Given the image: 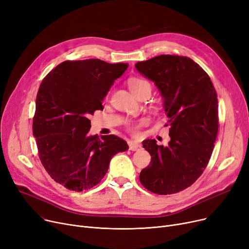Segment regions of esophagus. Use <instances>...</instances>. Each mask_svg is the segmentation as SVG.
Segmentation results:
<instances>
[{
	"label": "esophagus",
	"mask_w": 249,
	"mask_h": 249,
	"mask_svg": "<svg viewBox=\"0 0 249 249\" xmlns=\"http://www.w3.org/2000/svg\"><path fill=\"white\" fill-rule=\"evenodd\" d=\"M129 149L132 150V151H136V150L141 149V145L138 144V143L134 142V141H130L129 142Z\"/></svg>",
	"instance_id": "1"
}]
</instances>
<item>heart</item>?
I'll list each match as a JSON object with an SVG mask.
<instances>
[{"mask_svg":"<svg viewBox=\"0 0 249 249\" xmlns=\"http://www.w3.org/2000/svg\"><path fill=\"white\" fill-rule=\"evenodd\" d=\"M128 87H129L130 90H131L137 98L143 93V91L148 90L151 93V89H152L150 83L148 81L144 80V78H141V77H130L128 80ZM139 126H140V124L132 125L129 127V130L133 134H137Z\"/></svg>","mask_w":249,"mask_h":249,"instance_id":"heart-1","label":"heart"}]
</instances>
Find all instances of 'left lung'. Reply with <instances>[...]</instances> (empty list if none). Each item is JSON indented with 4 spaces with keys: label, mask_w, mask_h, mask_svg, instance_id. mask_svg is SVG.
<instances>
[{
    "label": "left lung",
    "mask_w": 249,
    "mask_h": 249,
    "mask_svg": "<svg viewBox=\"0 0 249 249\" xmlns=\"http://www.w3.org/2000/svg\"><path fill=\"white\" fill-rule=\"evenodd\" d=\"M135 68L160 89L171 137L167 146L154 139L142 142L151 161L141 171L140 182L159 195L184 191L211 159L219 128L216 89L208 73L187 56L162 54Z\"/></svg>",
    "instance_id": "obj_1"
}]
</instances>
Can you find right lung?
Wrapping results in <instances>:
<instances>
[{
    "instance_id": "right-lung-1",
    "label": "right lung",
    "mask_w": 249,
    "mask_h": 249,
    "mask_svg": "<svg viewBox=\"0 0 249 249\" xmlns=\"http://www.w3.org/2000/svg\"><path fill=\"white\" fill-rule=\"evenodd\" d=\"M127 63L101 59L67 60L44 78L36 97L33 135L39 159L48 175L71 191L95 187L107 174L127 142L116 135L89 136V116L103 110L102 102Z\"/></svg>"
}]
</instances>
